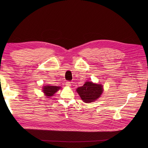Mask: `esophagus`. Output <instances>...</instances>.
Returning a JSON list of instances; mask_svg holds the SVG:
<instances>
[{"mask_svg":"<svg viewBox=\"0 0 148 148\" xmlns=\"http://www.w3.org/2000/svg\"><path fill=\"white\" fill-rule=\"evenodd\" d=\"M65 85H66V86L70 87V86H71V83H70V82H66L65 83Z\"/></svg>","mask_w":148,"mask_h":148,"instance_id":"obj_1","label":"esophagus"}]
</instances>
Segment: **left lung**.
Masks as SVG:
<instances>
[{
  "mask_svg": "<svg viewBox=\"0 0 148 148\" xmlns=\"http://www.w3.org/2000/svg\"><path fill=\"white\" fill-rule=\"evenodd\" d=\"M81 99L86 103L92 102L99 98L103 92V86L91 82H86L83 86L77 89Z\"/></svg>",
  "mask_w": 148,
  "mask_h": 148,
  "instance_id": "obj_1",
  "label": "left lung"
}]
</instances>
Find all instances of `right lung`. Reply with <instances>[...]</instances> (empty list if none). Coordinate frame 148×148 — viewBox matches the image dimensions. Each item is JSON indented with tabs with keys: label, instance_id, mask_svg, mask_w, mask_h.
Returning <instances> with one entry per match:
<instances>
[{
	"label": "right lung",
	"instance_id": "obj_1",
	"mask_svg": "<svg viewBox=\"0 0 148 148\" xmlns=\"http://www.w3.org/2000/svg\"><path fill=\"white\" fill-rule=\"evenodd\" d=\"M61 88V87L56 86H44L42 88V92L44 95L47 96V97L49 98L50 97L53 96V95Z\"/></svg>",
	"mask_w": 148,
	"mask_h": 148
}]
</instances>
